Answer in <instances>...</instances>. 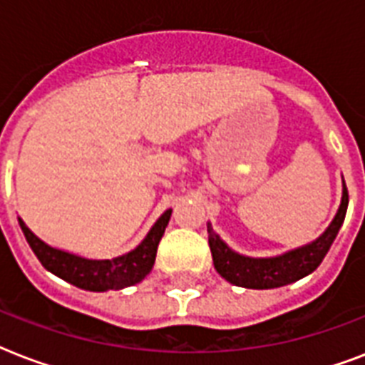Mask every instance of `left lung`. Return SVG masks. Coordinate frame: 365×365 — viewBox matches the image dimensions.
Returning a JSON list of instances; mask_svg holds the SVG:
<instances>
[{
  "mask_svg": "<svg viewBox=\"0 0 365 365\" xmlns=\"http://www.w3.org/2000/svg\"><path fill=\"white\" fill-rule=\"evenodd\" d=\"M346 206H349V193L343 182V195L337 214L320 237L307 242L299 248L288 250L284 254L271 255V257H250L229 248L227 242H223L222 237L208 225V244H210L212 259L216 271L222 274L227 282L250 289H272L280 286H288L297 282L307 274H311L331 248L335 237L339 233L341 225L345 222Z\"/></svg>",
  "mask_w": 365,
  "mask_h": 365,
  "instance_id": "8db88e82",
  "label": "left lung"
}]
</instances>
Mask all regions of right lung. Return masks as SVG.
I'll list each match as a JSON object with an SVG mask.
<instances>
[{"mask_svg":"<svg viewBox=\"0 0 365 365\" xmlns=\"http://www.w3.org/2000/svg\"><path fill=\"white\" fill-rule=\"evenodd\" d=\"M170 216L172 208H168L153 223V227L149 229L145 239L138 244L136 248L123 255H117V257H111V259H91V257H83V255L48 246L37 235L31 233L28 225L22 222V217H19V223L30 248L34 250L37 259L41 261V265L48 272H53L58 278L81 289L108 292V289L128 288V286L142 282L143 278L148 277L149 271L153 269L157 246L165 235Z\"/></svg>","mask_w":365,"mask_h":365,"instance_id":"1","label":"right lung"}]
</instances>
